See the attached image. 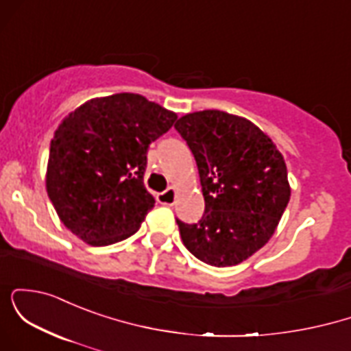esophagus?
I'll use <instances>...</instances> for the list:
<instances>
[{
    "label": "esophagus",
    "mask_w": 351,
    "mask_h": 351,
    "mask_svg": "<svg viewBox=\"0 0 351 351\" xmlns=\"http://www.w3.org/2000/svg\"><path fill=\"white\" fill-rule=\"evenodd\" d=\"M156 199H158L160 204H173L176 199V188L170 186L168 189H165L163 193H160V195L156 196Z\"/></svg>",
    "instance_id": "1"
}]
</instances>
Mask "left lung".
<instances>
[{"label": "left lung", "instance_id": "obj_1", "mask_svg": "<svg viewBox=\"0 0 351 351\" xmlns=\"http://www.w3.org/2000/svg\"><path fill=\"white\" fill-rule=\"evenodd\" d=\"M175 128L198 165L204 215L176 219L183 244L215 267L241 264L269 243L289 199L285 160L257 125L221 110L183 115Z\"/></svg>", "mask_w": 351, "mask_h": 351}]
</instances>
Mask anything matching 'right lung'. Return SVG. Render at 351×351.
Masks as SVG:
<instances>
[{"mask_svg": "<svg viewBox=\"0 0 351 351\" xmlns=\"http://www.w3.org/2000/svg\"><path fill=\"white\" fill-rule=\"evenodd\" d=\"M178 115L138 94L84 102L51 140L46 189L60 223L90 245L138 231L155 199L143 184L148 145Z\"/></svg>", "mask_w": 351, "mask_h": 351, "instance_id": "1", "label": "right lung"}]
</instances>
